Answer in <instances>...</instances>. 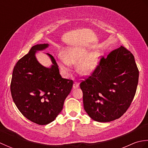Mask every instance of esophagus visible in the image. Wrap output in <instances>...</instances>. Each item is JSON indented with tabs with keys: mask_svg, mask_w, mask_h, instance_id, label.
<instances>
[{
	"mask_svg": "<svg viewBox=\"0 0 148 148\" xmlns=\"http://www.w3.org/2000/svg\"><path fill=\"white\" fill-rule=\"evenodd\" d=\"M78 87H79V83H77V82H74L73 84V88L76 89V88H77Z\"/></svg>",
	"mask_w": 148,
	"mask_h": 148,
	"instance_id": "34e87169",
	"label": "esophagus"
}]
</instances>
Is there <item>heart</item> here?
Wrapping results in <instances>:
<instances>
[{
	"label": "heart",
	"instance_id": "b5f03b06",
	"mask_svg": "<svg viewBox=\"0 0 148 148\" xmlns=\"http://www.w3.org/2000/svg\"><path fill=\"white\" fill-rule=\"evenodd\" d=\"M63 57L58 58V65L64 73L70 71L69 65L76 64V69L82 76H88L95 70L99 64L100 53L89 50L82 47H72L64 50Z\"/></svg>",
	"mask_w": 148,
	"mask_h": 148
}]
</instances>
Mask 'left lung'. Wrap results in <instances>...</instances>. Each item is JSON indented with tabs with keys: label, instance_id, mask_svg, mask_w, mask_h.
<instances>
[{
	"label": "left lung",
	"instance_id": "left-lung-1",
	"mask_svg": "<svg viewBox=\"0 0 148 148\" xmlns=\"http://www.w3.org/2000/svg\"><path fill=\"white\" fill-rule=\"evenodd\" d=\"M138 81L139 70L132 53L122 46L113 50L80 84L84 110L96 121L119 118L132 102Z\"/></svg>",
	"mask_w": 148,
	"mask_h": 148
}]
</instances>
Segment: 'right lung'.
<instances>
[{
  "label": "right lung",
  "mask_w": 148,
  "mask_h": 148,
  "mask_svg": "<svg viewBox=\"0 0 148 148\" xmlns=\"http://www.w3.org/2000/svg\"><path fill=\"white\" fill-rule=\"evenodd\" d=\"M49 46L42 44L32 46L29 53L19 60L12 72L11 93L19 111L30 121L40 125L54 121L62 111L73 81L62 78L54 57L46 67L37 61L36 53Z\"/></svg>",
  "instance_id": "obj_1"
}]
</instances>
